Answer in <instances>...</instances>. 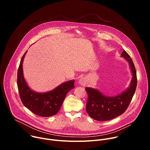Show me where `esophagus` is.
I'll list each match as a JSON object with an SVG mask.
<instances>
[{
  "instance_id": "obj_1",
  "label": "esophagus",
  "mask_w": 150,
  "mask_h": 150,
  "mask_svg": "<svg viewBox=\"0 0 150 150\" xmlns=\"http://www.w3.org/2000/svg\"><path fill=\"white\" fill-rule=\"evenodd\" d=\"M79 83L81 84V85H84V83H85V80L83 79H81L80 80H79Z\"/></svg>"
}]
</instances>
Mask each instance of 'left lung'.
Returning <instances> with one entry per match:
<instances>
[{"mask_svg": "<svg viewBox=\"0 0 150 150\" xmlns=\"http://www.w3.org/2000/svg\"><path fill=\"white\" fill-rule=\"evenodd\" d=\"M129 63L132 73V78L129 87L122 94L115 97L105 96L98 90L87 87L88 100L86 110L89 116L98 121H106L113 119L122 115L129 106L135 94L137 85V71L134 62L125 50L121 54Z\"/></svg>", "mask_w": 150, "mask_h": 150, "instance_id": "1", "label": "left lung"}]
</instances>
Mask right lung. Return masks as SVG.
<instances>
[{
  "mask_svg": "<svg viewBox=\"0 0 150 150\" xmlns=\"http://www.w3.org/2000/svg\"><path fill=\"white\" fill-rule=\"evenodd\" d=\"M27 52L21 60L17 73V85L20 98L23 104L34 114L50 117L57 114L67 93L74 88V80L60 85L52 91L38 93L31 90L23 76V62Z\"/></svg>",
  "mask_w": 150,
  "mask_h": 150,
  "instance_id": "right-lung-1",
  "label": "right lung"
}]
</instances>
